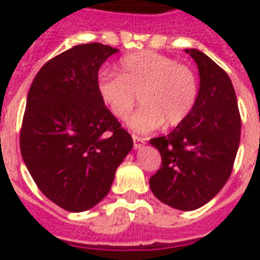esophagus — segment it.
Here are the masks:
<instances>
[{
  "instance_id": "1",
  "label": "esophagus",
  "mask_w": 260,
  "mask_h": 260,
  "mask_svg": "<svg viewBox=\"0 0 260 260\" xmlns=\"http://www.w3.org/2000/svg\"><path fill=\"white\" fill-rule=\"evenodd\" d=\"M132 139H134L135 150H139V148H142V147L146 144V140H144L143 138H140V136H136V135H134V136H132Z\"/></svg>"
}]
</instances>
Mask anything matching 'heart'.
Returning <instances> with one entry per match:
<instances>
[{
  "label": "heart",
  "instance_id": "obj_1",
  "mask_svg": "<svg viewBox=\"0 0 260 260\" xmlns=\"http://www.w3.org/2000/svg\"><path fill=\"white\" fill-rule=\"evenodd\" d=\"M97 90L118 120L129 116L139 95L143 108L131 117L129 126L150 132L163 122L175 126L185 121L197 101L198 83L193 70L185 64L158 52L140 51L120 60L118 75H100Z\"/></svg>",
  "mask_w": 260,
  "mask_h": 260
}]
</instances>
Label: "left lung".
<instances>
[{"label": "left lung", "mask_w": 260, "mask_h": 260, "mask_svg": "<svg viewBox=\"0 0 260 260\" xmlns=\"http://www.w3.org/2000/svg\"><path fill=\"white\" fill-rule=\"evenodd\" d=\"M186 52L198 67L197 101L185 121L166 136L150 140L162 156L150 187L159 201L187 212L205 205L226 183L242 121L228 74L200 50Z\"/></svg>", "instance_id": "obj_1"}]
</instances>
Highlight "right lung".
<instances>
[{"instance_id":"add662e5","label":"right lung","mask_w":260,"mask_h":260,"mask_svg":"<svg viewBox=\"0 0 260 260\" xmlns=\"http://www.w3.org/2000/svg\"><path fill=\"white\" fill-rule=\"evenodd\" d=\"M118 50L79 44L40 69L20 134L22 160L44 196L85 212L109 193L134 140L98 95V70Z\"/></svg>"}]
</instances>
